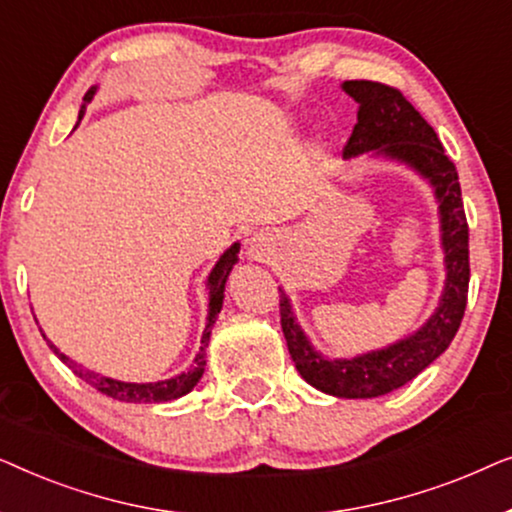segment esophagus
I'll list each match as a JSON object with an SVG mask.
<instances>
[{
	"mask_svg": "<svg viewBox=\"0 0 512 512\" xmlns=\"http://www.w3.org/2000/svg\"><path fill=\"white\" fill-rule=\"evenodd\" d=\"M270 244H268V237H263V235H254L251 237V242H249V254L254 256V258H263L265 254H268V249Z\"/></svg>",
	"mask_w": 512,
	"mask_h": 512,
	"instance_id": "obj_1",
	"label": "esophagus"
}]
</instances>
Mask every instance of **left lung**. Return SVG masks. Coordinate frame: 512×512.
I'll use <instances>...</instances> for the list:
<instances>
[{"label": "left lung", "mask_w": 512, "mask_h": 512, "mask_svg": "<svg viewBox=\"0 0 512 512\" xmlns=\"http://www.w3.org/2000/svg\"><path fill=\"white\" fill-rule=\"evenodd\" d=\"M342 90L359 104L352 137L342 151L345 160L368 153L370 158L394 160L417 172L431 186L438 202L440 247L445 254V286L438 307L424 326L408 338L396 340L352 359H328L314 349L291 298L279 289V314L286 347L300 377L314 389L338 398H377L389 394L426 366H431L450 347L459 331L468 296V223L461 202L457 167L445 156L436 130L405 100L401 90L377 81H345Z\"/></svg>", "instance_id": "left-lung-1"}]
</instances>
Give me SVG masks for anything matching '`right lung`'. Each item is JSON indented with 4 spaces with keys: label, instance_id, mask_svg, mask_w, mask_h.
Listing matches in <instances>:
<instances>
[{
    "label": "right lung",
    "instance_id": "1",
    "mask_svg": "<svg viewBox=\"0 0 512 512\" xmlns=\"http://www.w3.org/2000/svg\"><path fill=\"white\" fill-rule=\"evenodd\" d=\"M97 93V86H93L83 97V104L79 109V121L86 114V104H90ZM79 125V123H76ZM237 254H240V242H233L230 247L223 251L219 261L209 272L207 277V296H209V310H207V326H205V333H202V340H200V352L195 354L193 359V366L186 370V373H179L170 377V380H160V382H121V380H114V377H107V375H100L95 373V370H88L83 368L81 363H76L69 359L67 354H62L58 347L53 345L51 340L46 338L44 333V340L48 342V347L53 349L55 356L62 363H67L69 368L74 370V375H79L81 380H86L90 387H95L97 391H102V394H107L111 398H116V401H123V403H167V401H174V398H181L186 396L188 391H193L195 384L200 382L202 373H205V366H207V342H209V335H212V328L216 324V317H219L221 307H223V296H226V282H228V275L230 270H233V265L237 263Z\"/></svg>",
    "mask_w": 512,
    "mask_h": 512
}]
</instances>
